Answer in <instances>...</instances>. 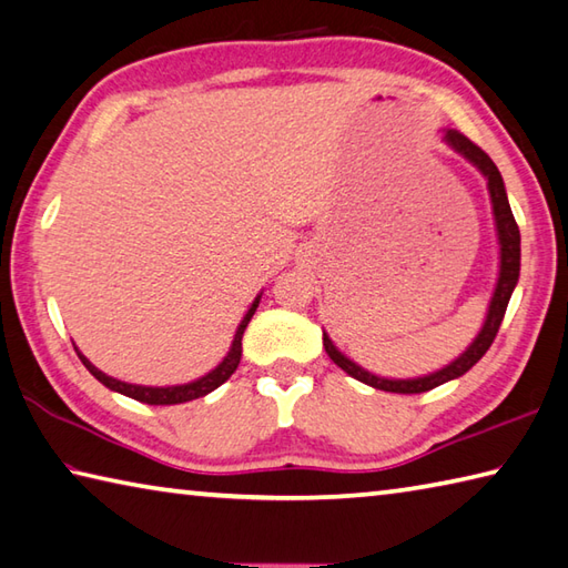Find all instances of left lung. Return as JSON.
I'll list each match as a JSON object with an SVG mask.
<instances>
[{
  "label": "left lung",
  "instance_id": "8db88e82",
  "mask_svg": "<svg viewBox=\"0 0 568 568\" xmlns=\"http://www.w3.org/2000/svg\"><path fill=\"white\" fill-rule=\"evenodd\" d=\"M446 140L450 148L458 150L463 158H468L477 166V170L487 176V189H490V196H493V211H495V224H497V236H499L497 287H495L490 310H487L485 325L470 347L465 349L458 359L450 362L446 369L428 374V376H420V379H382V376L364 372L362 366H357L352 359L344 357L342 352H337V347L332 344V339L327 335H322V344H325V352L329 354L332 362L342 366V369L349 376H354V379H359L374 388H382V392L424 394V392H430V388H436L450 379H458V376L473 369V366L483 359V354L490 349V344L495 342L497 329H499V325H503V317L507 313V303H509V297H513V291H515L517 277H519V226H517L513 209H509V202H507L503 174H499L495 162L487 158V152L477 148V144L470 138H465L463 132L448 130Z\"/></svg>",
  "mask_w": 568,
  "mask_h": 568
}]
</instances>
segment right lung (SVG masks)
<instances>
[{
    "mask_svg": "<svg viewBox=\"0 0 568 568\" xmlns=\"http://www.w3.org/2000/svg\"><path fill=\"white\" fill-rule=\"evenodd\" d=\"M258 300L261 295L253 300L251 310L246 313V317L241 320V325L236 329V337H233V344H231V352L224 357V362H221L214 372H209L206 376H202V379H196L192 384H182V386H135V384H125V382H118L113 379V376L103 374L100 369H95V366L88 362L81 352H78V359H81L85 364V369L91 372L95 379L100 384H105L108 388H113V392L118 394H125L130 398H135V402H142V404H150V406H172V404H184V402H194V398H202L206 394L214 392V388H219L221 384H224L229 376L236 372V366L241 362V337L243 332H246L248 322L255 313V307H258Z\"/></svg>",
    "mask_w": 568,
    "mask_h": 568,
    "instance_id": "add662e5",
    "label": "right lung"
}]
</instances>
